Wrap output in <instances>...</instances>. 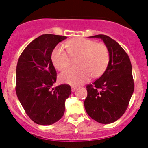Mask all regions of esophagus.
I'll return each mask as SVG.
<instances>
[{"label": "esophagus", "instance_id": "esophagus-1", "mask_svg": "<svg viewBox=\"0 0 148 148\" xmlns=\"http://www.w3.org/2000/svg\"><path fill=\"white\" fill-rule=\"evenodd\" d=\"M76 89H77V87H71V91L72 92H74L76 90Z\"/></svg>", "mask_w": 148, "mask_h": 148}]
</instances>
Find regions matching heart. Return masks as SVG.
Returning <instances> with one entry per match:
<instances>
[{
    "label": "heart",
    "instance_id": "heart-1",
    "mask_svg": "<svg viewBox=\"0 0 148 148\" xmlns=\"http://www.w3.org/2000/svg\"><path fill=\"white\" fill-rule=\"evenodd\" d=\"M58 45L54 48L51 59L55 69L64 71L70 63L71 57L79 56L77 60L78 69H71L63 71L60 80L69 85L78 86L88 82L91 75L100 77L105 71L109 61L110 52L103 43H96L85 38H72L66 44Z\"/></svg>",
    "mask_w": 148,
    "mask_h": 148
}]
</instances>
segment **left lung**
<instances>
[{
    "instance_id": "8db88e82",
    "label": "left lung",
    "mask_w": 148,
    "mask_h": 148,
    "mask_svg": "<svg viewBox=\"0 0 148 148\" xmlns=\"http://www.w3.org/2000/svg\"><path fill=\"white\" fill-rule=\"evenodd\" d=\"M90 38L103 40L110 52L105 71L93 85H87L84 105L88 115L98 123L108 124L125 113L134 90L130 59L122 47L106 35Z\"/></svg>"
}]
</instances>
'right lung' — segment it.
Wrapping results in <instances>:
<instances>
[{"label": "right lung", "mask_w": 148, "mask_h": 148, "mask_svg": "<svg viewBox=\"0 0 148 148\" xmlns=\"http://www.w3.org/2000/svg\"><path fill=\"white\" fill-rule=\"evenodd\" d=\"M64 36L44 34L27 45L18 60L16 93L26 114L34 123L49 125L65 112V101L71 93L69 85L52 88L57 73L51 55Z\"/></svg>", "instance_id": "obj_1"}]
</instances>
